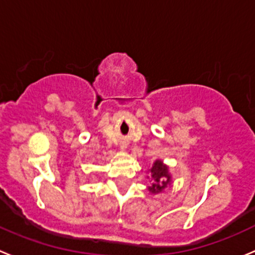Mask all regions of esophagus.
Segmentation results:
<instances>
[{
	"mask_svg": "<svg viewBox=\"0 0 255 255\" xmlns=\"http://www.w3.org/2000/svg\"><path fill=\"white\" fill-rule=\"evenodd\" d=\"M121 148H122V149H123V148H125V147H121Z\"/></svg>",
	"mask_w": 255,
	"mask_h": 255,
	"instance_id": "34e87169",
	"label": "esophagus"
}]
</instances>
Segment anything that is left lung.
<instances>
[{
  "mask_svg": "<svg viewBox=\"0 0 255 255\" xmlns=\"http://www.w3.org/2000/svg\"><path fill=\"white\" fill-rule=\"evenodd\" d=\"M152 184L148 187L150 194H159L173 183L172 174L169 173V167L163 163V160L157 159L148 169V177Z\"/></svg>",
  "mask_w": 255,
  "mask_h": 255,
  "instance_id": "left-lung-1",
  "label": "left lung"
}]
</instances>
